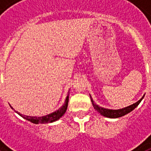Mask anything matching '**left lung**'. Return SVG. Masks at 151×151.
<instances>
[{
    "mask_svg": "<svg viewBox=\"0 0 151 151\" xmlns=\"http://www.w3.org/2000/svg\"><path fill=\"white\" fill-rule=\"evenodd\" d=\"M90 96V98H91V101H92V106H93V107L96 110L97 112L100 114L101 115H103L104 117H109V118H117V117H121L122 116H124L127 114H129L131 111L135 109V108L140 103V102L143 100V97L145 95H143V97L141 98L140 99L139 101H137L136 103H133V104H132V105L129 106H126V107L122 108V109H118V110H111V109H107V108H104L102 107V106H99V105H97L95 103V102L92 99V96H91V95Z\"/></svg>",
    "mask_w": 151,
    "mask_h": 151,
    "instance_id": "1",
    "label": "left lung"
}]
</instances>
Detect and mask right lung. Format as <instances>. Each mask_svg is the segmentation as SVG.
<instances>
[{
    "label": "right lung",
    "mask_w": 151,
    "mask_h": 151,
    "mask_svg": "<svg viewBox=\"0 0 151 151\" xmlns=\"http://www.w3.org/2000/svg\"><path fill=\"white\" fill-rule=\"evenodd\" d=\"M69 92L68 91V95L66 96V100L64 102V104L61 107L59 108L58 110L54 111V112L51 113L49 114L45 115V116H41V117H35V116H27V115H22V114H20L18 111H15L13 107H12V106L10 105L11 108L15 110V113H17L18 114L20 115L21 117H23L24 119L29 121V122L34 123V124H48V123H52L62 117L64 115V114L66 113V110H67V106H68V102H69Z\"/></svg>",
    "instance_id": "1"
}]
</instances>
